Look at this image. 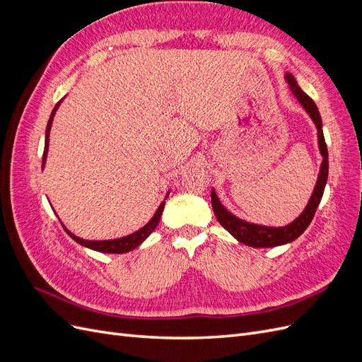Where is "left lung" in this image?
<instances>
[{
    "instance_id": "left-lung-1",
    "label": "left lung",
    "mask_w": 362,
    "mask_h": 362,
    "mask_svg": "<svg viewBox=\"0 0 362 362\" xmlns=\"http://www.w3.org/2000/svg\"><path fill=\"white\" fill-rule=\"evenodd\" d=\"M286 81L290 87L291 93L296 96V100L303 107V110L308 113L311 120L317 128V141H319V149L323 157V161L320 164L319 177H317L315 187L313 190L311 198L306 204L305 210L296 217L294 221L286 226H266L246 222L243 218L234 216L231 211H228L222 205L221 199L217 198L214 189H211V204L213 210L217 217L218 223H221L226 231L231 234L234 238H237L240 243H243L250 247H275L291 243L293 240L298 238L303 234V231L311 223L313 217L315 214L317 206H319L322 196L325 192V185L327 181V172H329V161H327V148L325 144L323 129H322V117L319 113V108L314 104L311 98L306 95L296 81L294 76L290 72H286Z\"/></svg>"
}]
</instances>
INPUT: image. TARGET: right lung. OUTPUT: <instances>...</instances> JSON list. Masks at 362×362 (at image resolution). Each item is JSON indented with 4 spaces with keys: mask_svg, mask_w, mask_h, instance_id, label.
Returning a JSON list of instances; mask_svg holds the SVG:
<instances>
[{
    "mask_svg": "<svg viewBox=\"0 0 362 362\" xmlns=\"http://www.w3.org/2000/svg\"><path fill=\"white\" fill-rule=\"evenodd\" d=\"M63 101V100H62ZM62 101H59L56 104V107H54V110L49 116V120H48V125H47V134H45V149H43V158H42V168L45 166L47 163V156H48V145H49V131H51V125H52V119H54V115H56L59 105L62 104ZM169 196V192L166 194L168 199ZM163 208H164V201L160 204V206L157 208L156 214L152 216L151 221L144 226L137 229L136 233L129 234V235H125V237H120V238H115V240H84V238H80L76 237L75 234H72L69 229L63 225L64 231L68 233V235L75 240L76 243H80L81 246L84 247H89V249H93V250H98V252H104V254H125V252H129L136 249L139 245H141L145 242V240L151 235V233H154V229L157 228L158 222H160V217H161V213H163Z\"/></svg>",
    "mask_w": 362,
    "mask_h": 362,
    "instance_id": "obj_1",
    "label": "right lung"
}]
</instances>
